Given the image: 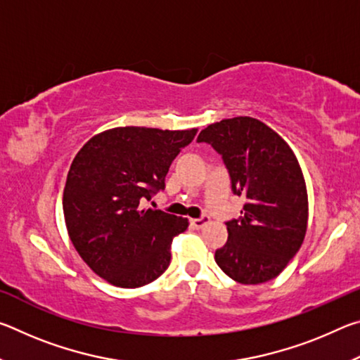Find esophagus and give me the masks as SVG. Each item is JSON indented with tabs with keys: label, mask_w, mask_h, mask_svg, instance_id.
<instances>
[{
	"label": "esophagus",
	"mask_w": 360,
	"mask_h": 360,
	"mask_svg": "<svg viewBox=\"0 0 360 360\" xmlns=\"http://www.w3.org/2000/svg\"><path fill=\"white\" fill-rule=\"evenodd\" d=\"M208 222H210V217L208 216H202V217H198V219H191V225H192V229H195V230L203 229Z\"/></svg>",
	"instance_id": "obj_1"
}]
</instances>
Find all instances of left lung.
I'll list each match as a JSON object with an SVG mask.
<instances>
[{
	"instance_id": "left-lung-1",
	"label": "left lung",
	"mask_w": 360,
	"mask_h": 360,
	"mask_svg": "<svg viewBox=\"0 0 360 360\" xmlns=\"http://www.w3.org/2000/svg\"><path fill=\"white\" fill-rule=\"evenodd\" d=\"M222 155L231 191L245 197L241 216L227 222L229 240L214 254L225 275L241 284L276 278L298 252L308 227V193L289 144L264 122L224 119L200 131Z\"/></svg>"
}]
</instances>
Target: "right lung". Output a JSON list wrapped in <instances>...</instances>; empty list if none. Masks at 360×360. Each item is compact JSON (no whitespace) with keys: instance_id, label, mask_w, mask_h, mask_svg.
Instances as JSON below:
<instances>
[{"instance_id":"add662e5","label":"right lung","mask_w":360,"mask_h":360,"mask_svg":"<svg viewBox=\"0 0 360 360\" xmlns=\"http://www.w3.org/2000/svg\"><path fill=\"white\" fill-rule=\"evenodd\" d=\"M197 129L117 127L90 138L72 160L63 191L70 240L92 271L117 288L135 289L162 275L186 217L143 208L165 188L169 165Z\"/></svg>"}]
</instances>
